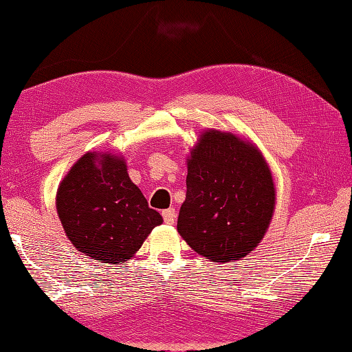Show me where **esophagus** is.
<instances>
[{
    "instance_id": "1",
    "label": "esophagus",
    "mask_w": 352,
    "mask_h": 352,
    "mask_svg": "<svg viewBox=\"0 0 352 352\" xmlns=\"http://www.w3.org/2000/svg\"><path fill=\"white\" fill-rule=\"evenodd\" d=\"M162 217H164V222L165 223H168V225L175 223V221H176V210L175 208L164 210L162 211Z\"/></svg>"
}]
</instances>
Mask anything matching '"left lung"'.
Listing matches in <instances>:
<instances>
[{"mask_svg":"<svg viewBox=\"0 0 352 352\" xmlns=\"http://www.w3.org/2000/svg\"><path fill=\"white\" fill-rule=\"evenodd\" d=\"M274 199L270 168L253 145L231 133L205 131L188 159L177 231L197 254L237 261L262 241Z\"/></svg>","mask_w":352,"mask_h":352,"instance_id":"8db88e82","label":"left lung"}]
</instances>
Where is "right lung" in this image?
<instances>
[{
	"instance_id": "obj_1",
	"label": "right lung",
	"mask_w": 352,
	"mask_h": 352,
	"mask_svg": "<svg viewBox=\"0 0 352 352\" xmlns=\"http://www.w3.org/2000/svg\"><path fill=\"white\" fill-rule=\"evenodd\" d=\"M95 153L73 165L58 188L56 208L78 251L104 263H122L141 248L162 216L130 181L122 157Z\"/></svg>"
}]
</instances>
